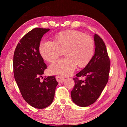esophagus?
I'll return each mask as SVG.
<instances>
[{
    "instance_id": "1",
    "label": "esophagus",
    "mask_w": 127,
    "mask_h": 127,
    "mask_svg": "<svg viewBox=\"0 0 127 127\" xmlns=\"http://www.w3.org/2000/svg\"><path fill=\"white\" fill-rule=\"evenodd\" d=\"M56 79H57V81L59 83H62V82H63L64 81H65V78L61 76H56Z\"/></svg>"
}]
</instances>
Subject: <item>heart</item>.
Segmentation results:
<instances>
[{"instance_id": "b5f03b06", "label": "heart", "mask_w": 127, "mask_h": 127, "mask_svg": "<svg viewBox=\"0 0 127 127\" xmlns=\"http://www.w3.org/2000/svg\"><path fill=\"white\" fill-rule=\"evenodd\" d=\"M38 49L41 56L48 62L55 61L64 51L66 58L53 63L49 71L52 74L68 76L77 65L82 68L90 63L94 54L95 44L90 36L80 31L66 30L55 35L54 41L41 42Z\"/></svg>"}]
</instances>
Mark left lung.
<instances>
[{
  "label": "left lung",
  "instance_id": "8db88e82",
  "mask_svg": "<svg viewBox=\"0 0 127 127\" xmlns=\"http://www.w3.org/2000/svg\"><path fill=\"white\" fill-rule=\"evenodd\" d=\"M95 50L91 61L73 78L75 85L71 91L73 102L81 107L91 105L97 100L106 85L110 70V59L102 38L95 34ZM84 76V80L78 78Z\"/></svg>",
  "mask_w": 127,
  "mask_h": 127
}]
</instances>
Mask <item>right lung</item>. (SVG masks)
I'll return each mask as SVG.
<instances>
[{"mask_svg":"<svg viewBox=\"0 0 127 127\" xmlns=\"http://www.w3.org/2000/svg\"><path fill=\"white\" fill-rule=\"evenodd\" d=\"M49 30L35 28L26 34L13 56L14 76L21 95L28 104L37 109H44L52 103L58 84L54 76L40 81L47 66L38 48L43 35Z\"/></svg>","mask_w":127,"mask_h":127,"instance_id":"1","label":"right lung"}]
</instances>
